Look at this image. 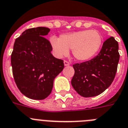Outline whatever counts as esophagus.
Instances as JSON below:
<instances>
[{"label": "esophagus", "instance_id": "obj_1", "mask_svg": "<svg viewBox=\"0 0 128 128\" xmlns=\"http://www.w3.org/2000/svg\"><path fill=\"white\" fill-rule=\"evenodd\" d=\"M64 66H68L70 65V63L68 61H67V60H64Z\"/></svg>", "mask_w": 128, "mask_h": 128}]
</instances>
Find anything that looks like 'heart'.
<instances>
[{"label":"heart","instance_id":"obj_1","mask_svg":"<svg viewBox=\"0 0 128 128\" xmlns=\"http://www.w3.org/2000/svg\"><path fill=\"white\" fill-rule=\"evenodd\" d=\"M50 44L58 56L68 55L69 50L77 60L92 59L98 52L102 42V36L97 30H84L62 34L58 38H50Z\"/></svg>","mask_w":128,"mask_h":128}]
</instances>
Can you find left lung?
I'll return each mask as SVG.
<instances>
[{"label": "left lung", "instance_id": "left-lung-1", "mask_svg": "<svg viewBox=\"0 0 128 128\" xmlns=\"http://www.w3.org/2000/svg\"><path fill=\"white\" fill-rule=\"evenodd\" d=\"M120 55L118 42L111 36L104 41L97 56L73 64L72 85L80 96L92 97L104 92L113 82Z\"/></svg>", "mask_w": 128, "mask_h": 128}]
</instances>
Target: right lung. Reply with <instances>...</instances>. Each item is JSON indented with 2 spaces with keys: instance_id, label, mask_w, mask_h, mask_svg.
<instances>
[{
  "instance_id": "add662e5",
  "label": "right lung",
  "mask_w": 128,
  "mask_h": 128,
  "mask_svg": "<svg viewBox=\"0 0 128 128\" xmlns=\"http://www.w3.org/2000/svg\"><path fill=\"white\" fill-rule=\"evenodd\" d=\"M45 27L28 29L16 38L11 55L13 77L26 96L43 100L50 95L53 80L64 68V60L54 57Z\"/></svg>"
}]
</instances>
